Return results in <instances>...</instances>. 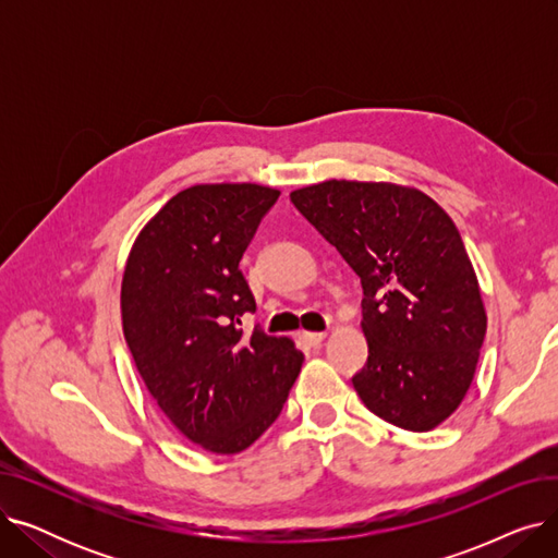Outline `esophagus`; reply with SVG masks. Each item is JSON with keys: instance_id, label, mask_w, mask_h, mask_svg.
I'll return each instance as SVG.
<instances>
[{"instance_id": "obj_1", "label": "esophagus", "mask_w": 558, "mask_h": 558, "mask_svg": "<svg viewBox=\"0 0 558 558\" xmlns=\"http://www.w3.org/2000/svg\"><path fill=\"white\" fill-rule=\"evenodd\" d=\"M301 339H303L307 345L316 348V345L324 343V339H326V332H303V335H301Z\"/></svg>"}]
</instances>
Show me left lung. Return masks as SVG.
<instances>
[{
    "mask_svg": "<svg viewBox=\"0 0 558 558\" xmlns=\"http://www.w3.org/2000/svg\"><path fill=\"white\" fill-rule=\"evenodd\" d=\"M289 198L362 280L357 396L396 427L434 429L471 387L486 335L457 226L427 194L391 183L326 181Z\"/></svg>",
    "mask_w": 558,
    "mask_h": 558,
    "instance_id": "1",
    "label": "left lung"
}]
</instances>
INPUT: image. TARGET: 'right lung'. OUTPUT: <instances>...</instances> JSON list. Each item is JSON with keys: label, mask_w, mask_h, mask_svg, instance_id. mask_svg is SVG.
<instances>
[{"label": "right lung", "mask_w": 558, "mask_h": 558, "mask_svg": "<svg viewBox=\"0 0 558 558\" xmlns=\"http://www.w3.org/2000/svg\"><path fill=\"white\" fill-rule=\"evenodd\" d=\"M278 196L253 183L183 190L126 262L122 324L135 366L165 416L208 452L257 441L303 366L291 339L242 328L255 299L240 259Z\"/></svg>", "instance_id": "right-lung-1"}]
</instances>
